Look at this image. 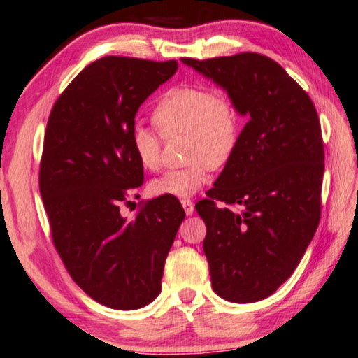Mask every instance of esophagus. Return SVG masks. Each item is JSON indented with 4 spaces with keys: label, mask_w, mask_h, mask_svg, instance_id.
I'll return each mask as SVG.
<instances>
[{
    "label": "esophagus",
    "mask_w": 358,
    "mask_h": 358,
    "mask_svg": "<svg viewBox=\"0 0 358 358\" xmlns=\"http://www.w3.org/2000/svg\"><path fill=\"white\" fill-rule=\"evenodd\" d=\"M181 206H183V210H185V213L187 214V216H191V214L194 213V203H192L191 200H187V199L181 200Z\"/></svg>",
    "instance_id": "esophagus-1"
}]
</instances>
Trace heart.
<instances>
[{
  "label": "heart",
  "instance_id": "1",
  "mask_svg": "<svg viewBox=\"0 0 358 358\" xmlns=\"http://www.w3.org/2000/svg\"><path fill=\"white\" fill-rule=\"evenodd\" d=\"M153 122L166 138L185 134V155L189 164L167 171L150 183L153 196L187 199L200 191L210 171L220 169L235 155L241 123L233 103L213 90L197 86L173 87L153 109ZM134 157L145 169L161 162V136L141 123L129 133Z\"/></svg>",
  "mask_w": 358,
  "mask_h": 358
}]
</instances>
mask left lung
Returning a JSON list of instances; mask_svg holds the SVG:
<instances>
[{
  "instance_id": "8db88e82",
  "label": "left lung",
  "mask_w": 358,
  "mask_h": 358,
  "mask_svg": "<svg viewBox=\"0 0 358 358\" xmlns=\"http://www.w3.org/2000/svg\"><path fill=\"white\" fill-rule=\"evenodd\" d=\"M185 66L222 87L247 123L208 199L203 252L217 296L250 303L274 294L297 268L321 217L324 145L307 92L258 53Z\"/></svg>"
}]
</instances>
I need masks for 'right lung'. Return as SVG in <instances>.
Listing matches in <instances>:
<instances>
[{"mask_svg":"<svg viewBox=\"0 0 358 358\" xmlns=\"http://www.w3.org/2000/svg\"><path fill=\"white\" fill-rule=\"evenodd\" d=\"M175 61L106 56L84 69L51 109L38 186L69 274L114 310L145 307L161 292L185 210L161 196L133 219L120 203L144 183L129 133L139 106L175 75Z\"/></svg>","mask_w":358,"mask_h":358,"instance_id":"right-lung-1","label":"right lung"}]
</instances>
